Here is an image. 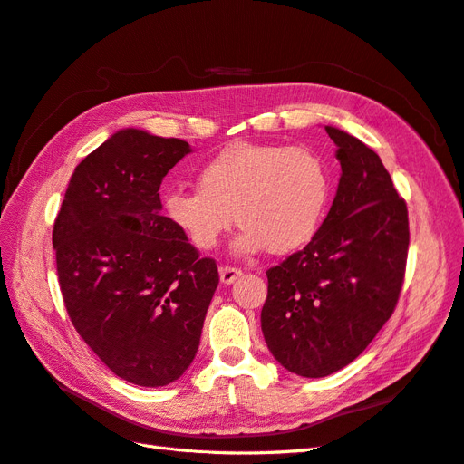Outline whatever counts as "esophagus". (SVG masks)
Returning <instances> with one entry per match:
<instances>
[{
    "label": "esophagus",
    "instance_id": "34e87169",
    "mask_svg": "<svg viewBox=\"0 0 464 464\" xmlns=\"http://www.w3.org/2000/svg\"><path fill=\"white\" fill-rule=\"evenodd\" d=\"M218 273H220V283L222 285H232V283H236L237 278L242 276L240 269H236V266H227V265L220 266Z\"/></svg>",
    "mask_w": 464,
    "mask_h": 464
}]
</instances>
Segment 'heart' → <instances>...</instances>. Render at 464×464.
Returning a JSON list of instances; mask_svg holds the SVG:
<instances>
[{"instance_id":"b5f03b06","label":"heart","mask_w":464,"mask_h":464,"mask_svg":"<svg viewBox=\"0 0 464 464\" xmlns=\"http://www.w3.org/2000/svg\"><path fill=\"white\" fill-rule=\"evenodd\" d=\"M198 189L166 195L164 213L199 249H210L234 215L242 232L236 254L286 256L310 244L325 217L331 176L319 154L305 147L237 143L210 159Z\"/></svg>"}]
</instances>
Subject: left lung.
Returning a JSON list of instances; mask_svg holds the SVG:
<instances>
[{
	"instance_id": "8db88e82",
	"label": "left lung",
	"mask_w": 464,
	"mask_h": 464,
	"mask_svg": "<svg viewBox=\"0 0 464 464\" xmlns=\"http://www.w3.org/2000/svg\"><path fill=\"white\" fill-rule=\"evenodd\" d=\"M341 179L327 218L298 254L266 271L261 331L275 360L325 377L356 360L395 310L409 254V210L382 159L325 125Z\"/></svg>"
}]
</instances>
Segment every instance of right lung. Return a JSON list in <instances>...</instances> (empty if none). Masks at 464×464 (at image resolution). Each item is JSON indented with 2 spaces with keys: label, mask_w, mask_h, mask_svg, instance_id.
<instances>
[{
  "label": "right lung",
  "mask_w": 464,
  "mask_h": 464,
  "mask_svg": "<svg viewBox=\"0 0 464 464\" xmlns=\"http://www.w3.org/2000/svg\"><path fill=\"white\" fill-rule=\"evenodd\" d=\"M191 152L125 128L69 179L52 242L67 314L92 353L141 387L176 382L198 354L218 286L213 259L162 217L160 184Z\"/></svg>",
  "instance_id": "add662e5"
}]
</instances>
